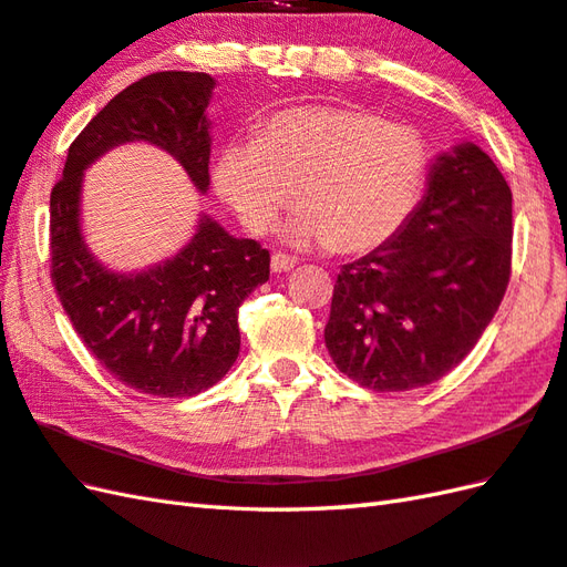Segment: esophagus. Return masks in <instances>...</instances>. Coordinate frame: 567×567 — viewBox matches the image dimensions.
I'll list each match as a JSON object with an SVG mask.
<instances>
[{
  "instance_id": "esophagus-1",
  "label": "esophagus",
  "mask_w": 567,
  "mask_h": 567,
  "mask_svg": "<svg viewBox=\"0 0 567 567\" xmlns=\"http://www.w3.org/2000/svg\"><path fill=\"white\" fill-rule=\"evenodd\" d=\"M297 258H292V256H285V254H275L272 258H270V268H272V272H289V270H295L297 268Z\"/></svg>"
}]
</instances>
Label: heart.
Instances as JSON below:
<instances>
[{
    "mask_svg": "<svg viewBox=\"0 0 567 567\" xmlns=\"http://www.w3.org/2000/svg\"><path fill=\"white\" fill-rule=\"evenodd\" d=\"M430 156L415 130L346 105H295L268 117L258 137L221 150L219 195L248 229L268 231L292 203L282 239L367 254L413 217L425 193Z\"/></svg>",
    "mask_w": 567,
    "mask_h": 567,
    "instance_id": "1",
    "label": "heart"
}]
</instances>
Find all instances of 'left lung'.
<instances>
[{"mask_svg":"<svg viewBox=\"0 0 567 567\" xmlns=\"http://www.w3.org/2000/svg\"><path fill=\"white\" fill-rule=\"evenodd\" d=\"M512 190L473 142L440 154L413 217L340 268L326 348L360 386H427L478 343L505 297Z\"/></svg>","mask_w":567,"mask_h":567,"instance_id":"8db88e82","label":"left lung"}]
</instances>
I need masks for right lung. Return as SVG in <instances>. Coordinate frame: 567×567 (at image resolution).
Listing matches in <instances>:
<instances>
[{
    "mask_svg": "<svg viewBox=\"0 0 567 567\" xmlns=\"http://www.w3.org/2000/svg\"><path fill=\"white\" fill-rule=\"evenodd\" d=\"M215 79L205 72L142 76L91 117L50 193V278L74 331L117 381L156 399L195 396L239 358V307L270 278V254L200 215L176 256L133 272L105 268L82 234L84 171L127 142H150L209 188Z\"/></svg>",
    "mask_w": 567,
    "mask_h": 567,
    "instance_id": "obj_1",
    "label": "right lung"
}]
</instances>
